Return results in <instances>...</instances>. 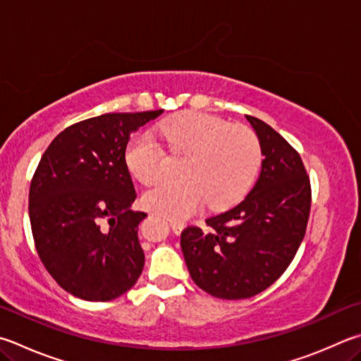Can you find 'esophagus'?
Segmentation results:
<instances>
[{"instance_id": "obj_1", "label": "esophagus", "mask_w": 361, "mask_h": 361, "mask_svg": "<svg viewBox=\"0 0 361 361\" xmlns=\"http://www.w3.org/2000/svg\"><path fill=\"white\" fill-rule=\"evenodd\" d=\"M170 227H172V231H173L175 233H181L183 228H185V224H183V222L170 219Z\"/></svg>"}]
</instances>
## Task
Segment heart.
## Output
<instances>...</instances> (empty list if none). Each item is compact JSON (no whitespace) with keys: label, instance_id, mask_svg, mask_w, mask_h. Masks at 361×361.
I'll return each mask as SVG.
<instances>
[{"label":"heart","instance_id":"heart-1","mask_svg":"<svg viewBox=\"0 0 361 361\" xmlns=\"http://www.w3.org/2000/svg\"><path fill=\"white\" fill-rule=\"evenodd\" d=\"M170 152L186 154L180 180L162 181L143 195V205L172 219H185L207 202L218 209L233 205L257 178L262 148L254 130L200 112H188L159 126ZM126 166L143 185H154L166 173V149L149 133L130 137Z\"/></svg>","mask_w":361,"mask_h":361}]
</instances>
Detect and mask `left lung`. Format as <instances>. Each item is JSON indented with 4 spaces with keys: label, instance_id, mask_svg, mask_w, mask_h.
<instances>
[{
    "label": "left lung",
    "instance_id": "obj_1",
    "mask_svg": "<svg viewBox=\"0 0 361 361\" xmlns=\"http://www.w3.org/2000/svg\"><path fill=\"white\" fill-rule=\"evenodd\" d=\"M245 116L264 154L257 181L238 205L208 218L207 228L186 227L180 241L194 283L222 300L254 297L286 271L311 209L310 176L300 154L267 123Z\"/></svg>",
    "mask_w": 361,
    "mask_h": 361
}]
</instances>
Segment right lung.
Listing matches in <instances>:
<instances>
[{
  "instance_id": "add662e5",
  "label": "right lung",
  "mask_w": 361,
  "mask_h": 361,
  "mask_svg": "<svg viewBox=\"0 0 361 361\" xmlns=\"http://www.w3.org/2000/svg\"><path fill=\"white\" fill-rule=\"evenodd\" d=\"M162 110L104 114L72 124L42 154L30 186L32 238L44 267L64 290L110 301L133 287L145 254L137 231L147 213L124 159L129 137Z\"/></svg>"
}]
</instances>
